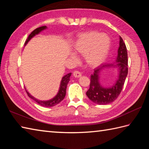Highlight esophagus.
<instances>
[{"mask_svg":"<svg viewBox=\"0 0 149 149\" xmlns=\"http://www.w3.org/2000/svg\"><path fill=\"white\" fill-rule=\"evenodd\" d=\"M73 75H74L75 77H80L81 76V74L80 72L75 70L74 72V73H73Z\"/></svg>","mask_w":149,"mask_h":149,"instance_id":"obj_1","label":"esophagus"}]
</instances>
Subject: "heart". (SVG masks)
Returning a JSON list of instances; mask_svg holds the SVG:
<instances>
[{
	"instance_id": "obj_1",
	"label": "heart",
	"mask_w": 149,
	"mask_h": 149,
	"mask_svg": "<svg viewBox=\"0 0 149 149\" xmlns=\"http://www.w3.org/2000/svg\"><path fill=\"white\" fill-rule=\"evenodd\" d=\"M110 47V38L96 31L81 34L74 45L75 52L84 56L86 63L91 67L99 66L106 59ZM72 57L74 59H77L74 54Z\"/></svg>"
}]
</instances>
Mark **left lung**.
Instances as JSON below:
<instances>
[{"label": "left lung", "mask_w": 149, "mask_h": 149, "mask_svg": "<svg viewBox=\"0 0 149 149\" xmlns=\"http://www.w3.org/2000/svg\"><path fill=\"white\" fill-rule=\"evenodd\" d=\"M116 66L119 68L118 79L112 87L104 88L99 83L100 70L106 66H113V64L103 65L94 70L91 75L90 88L86 91V95L93 102L100 105H105L113 102L117 99L124 84L128 73V57L125 44L123 39L120 37V46L116 58Z\"/></svg>", "instance_id": "left-lung-1"}]
</instances>
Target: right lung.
<instances>
[{
  "label": "right lung",
  "mask_w": 149,
  "mask_h": 149,
  "mask_svg": "<svg viewBox=\"0 0 149 149\" xmlns=\"http://www.w3.org/2000/svg\"><path fill=\"white\" fill-rule=\"evenodd\" d=\"M46 28H47L46 26H42V27H40L38 28H36V29H34L33 32L29 34V36H28L27 40L26 41V42H25V45H26L27 42H29V41L31 38H32L33 36H35L36 34H38V33H40L42 31L45 29ZM71 74H72V73H69V74L65 75L64 77H63L61 82V85H60L59 90L58 91V93L57 94V95L54 98H53V99L51 100H47V101L38 100L36 99H35V98H34L33 96H31V95L26 90L27 93V95L42 106H43V107L54 106L57 105V104H58L65 98V95H66V86H67V84L70 81V77Z\"/></svg>",
  "instance_id": "obj_1"
}]
</instances>
